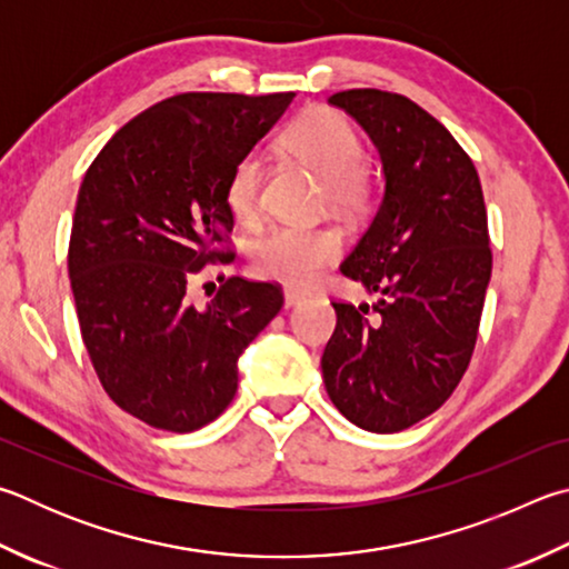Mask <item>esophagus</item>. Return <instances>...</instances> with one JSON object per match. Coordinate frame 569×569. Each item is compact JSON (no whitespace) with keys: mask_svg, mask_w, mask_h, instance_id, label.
Listing matches in <instances>:
<instances>
[{"mask_svg":"<svg viewBox=\"0 0 569 569\" xmlns=\"http://www.w3.org/2000/svg\"><path fill=\"white\" fill-rule=\"evenodd\" d=\"M303 301H306V293L291 291V288H288V291H283V303H286V308H293V306L303 303Z\"/></svg>","mask_w":569,"mask_h":569,"instance_id":"34e87169","label":"esophagus"}]
</instances>
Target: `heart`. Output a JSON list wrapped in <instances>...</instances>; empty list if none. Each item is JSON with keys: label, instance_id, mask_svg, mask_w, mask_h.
Instances as JSON below:
<instances>
[{"label": "heart", "instance_id": "b5f03b06", "mask_svg": "<svg viewBox=\"0 0 569 569\" xmlns=\"http://www.w3.org/2000/svg\"><path fill=\"white\" fill-rule=\"evenodd\" d=\"M281 147L323 181L326 201L356 213L373 201V173L363 161V141L343 113L328 107L306 109L283 131ZM263 163L253 151L233 163L226 181V203L243 223L261 216ZM343 253V233L336 226H276L253 249L256 271L271 281L308 288Z\"/></svg>", "mask_w": 569, "mask_h": 569}]
</instances>
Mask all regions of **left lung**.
<instances>
[{
	"mask_svg": "<svg viewBox=\"0 0 569 569\" xmlns=\"http://www.w3.org/2000/svg\"><path fill=\"white\" fill-rule=\"evenodd\" d=\"M328 104L376 143L386 193L340 263L376 303L333 301L320 368L353 426L398 432L436 412L468 370L492 271L488 211L472 159L416 101L348 89Z\"/></svg>",
	"mask_w": 569,
	"mask_h": 569,
	"instance_id": "obj_1",
	"label": "left lung"
}]
</instances>
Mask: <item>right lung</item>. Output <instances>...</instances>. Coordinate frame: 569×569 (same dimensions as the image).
<instances>
[{
    "label": "right lung",
    "mask_w": 569,
    "mask_h": 569,
    "mask_svg": "<svg viewBox=\"0 0 569 569\" xmlns=\"http://www.w3.org/2000/svg\"><path fill=\"white\" fill-rule=\"evenodd\" d=\"M293 97H169L123 123L84 173L69 239L81 340L109 398L151 428L219 418L239 356L281 311L278 283L221 276L203 308L186 291L233 258L226 181Z\"/></svg>",
    "instance_id": "right-lung-1"
}]
</instances>
